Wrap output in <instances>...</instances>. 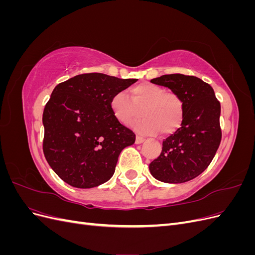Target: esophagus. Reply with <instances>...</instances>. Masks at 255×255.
<instances>
[{"label":"esophagus","instance_id":"esophagus-1","mask_svg":"<svg viewBox=\"0 0 255 255\" xmlns=\"http://www.w3.org/2000/svg\"><path fill=\"white\" fill-rule=\"evenodd\" d=\"M145 141V138H143V137H141V136H136V140H135V142L137 143V144H140V143H142V142H144Z\"/></svg>","mask_w":255,"mask_h":255}]
</instances>
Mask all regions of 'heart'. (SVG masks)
I'll return each mask as SVG.
<instances>
[{
	"label": "heart",
	"mask_w": 255,
	"mask_h": 255,
	"mask_svg": "<svg viewBox=\"0 0 255 255\" xmlns=\"http://www.w3.org/2000/svg\"><path fill=\"white\" fill-rule=\"evenodd\" d=\"M111 111L122 125H128L140 116L132 127L138 133L161 135L174 133L184 119V104L174 91L165 90L159 85L142 83L129 90V99L122 91L112 97Z\"/></svg>",
	"instance_id": "heart-1"
}]
</instances>
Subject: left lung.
<instances>
[{
    "instance_id": "1",
    "label": "left lung",
    "mask_w": 255,
    "mask_h": 255,
    "mask_svg": "<svg viewBox=\"0 0 255 255\" xmlns=\"http://www.w3.org/2000/svg\"><path fill=\"white\" fill-rule=\"evenodd\" d=\"M151 83L181 97L184 119L181 128L163 141L160 155L149 166L150 172L164 183L190 181L205 170L219 148L220 103L211 85L196 76L166 74Z\"/></svg>"
}]
</instances>
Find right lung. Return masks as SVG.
Here are the masks:
<instances>
[{
	"label": "right lung",
	"instance_id": "right-lung-1",
	"mask_svg": "<svg viewBox=\"0 0 255 255\" xmlns=\"http://www.w3.org/2000/svg\"><path fill=\"white\" fill-rule=\"evenodd\" d=\"M135 82L86 73L54 88L42 115L43 153L64 182L92 188L113 176L119 154L135 142V134L114 117L110 102Z\"/></svg>",
	"mask_w": 255,
	"mask_h": 255
}]
</instances>
